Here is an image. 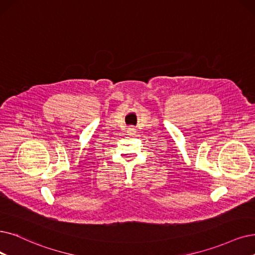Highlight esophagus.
Instances as JSON below:
<instances>
[{"label": "esophagus", "instance_id": "obj_1", "mask_svg": "<svg viewBox=\"0 0 255 255\" xmlns=\"http://www.w3.org/2000/svg\"><path fill=\"white\" fill-rule=\"evenodd\" d=\"M135 131H136V128H135L134 127H129V128H128V134H130V135H134V134H135Z\"/></svg>", "mask_w": 255, "mask_h": 255}]
</instances>
